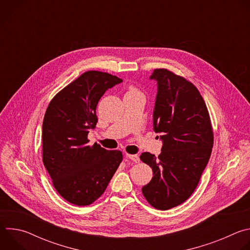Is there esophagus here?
Segmentation results:
<instances>
[{"mask_svg":"<svg viewBox=\"0 0 250 250\" xmlns=\"http://www.w3.org/2000/svg\"><path fill=\"white\" fill-rule=\"evenodd\" d=\"M126 157L129 158L130 160H132V161L135 162V163H138V162L140 161L138 155H136V154H126Z\"/></svg>","mask_w":250,"mask_h":250,"instance_id":"esophagus-1","label":"esophagus"}]
</instances>
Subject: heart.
Returning <instances> with one entry per match:
<instances>
[{
    "label": "heart",
    "instance_id": "obj_1",
    "mask_svg": "<svg viewBox=\"0 0 250 250\" xmlns=\"http://www.w3.org/2000/svg\"><path fill=\"white\" fill-rule=\"evenodd\" d=\"M127 93H129V94H130V93H139V92H138L134 87H130V88L128 89Z\"/></svg>",
    "mask_w": 250,
    "mask_h": 250
}]
</instances>
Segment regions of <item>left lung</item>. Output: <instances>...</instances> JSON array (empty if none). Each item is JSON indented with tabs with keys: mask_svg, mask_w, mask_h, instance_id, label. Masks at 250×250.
<instances>
[{
	"mask_svg": "<svg viewBox=\"0 0 250 250\" xmlns=\"http://www.w3.org/2000/svg\"><path fill=\"white\" fill-rule=\"evenodd\" d=\"M150 79L157 81L153 128L163 142L156 157L140 155L152 168L151 181L141 191L157 209H169L184 203L195 191L213 145L207 105L199 90L184 77L160 68Z\"/></svg>",
	"mask_w": 250,
	"mask_h": 250,
	"instance_id": "obj_1",
	"label": "left lung"
}]
</instances>
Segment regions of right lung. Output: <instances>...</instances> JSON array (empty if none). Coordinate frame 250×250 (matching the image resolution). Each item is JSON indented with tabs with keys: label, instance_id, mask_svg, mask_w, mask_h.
Returning a JSON list of instances; mask_svg holds the SVG:
<instances>
[{
	"label": "right lung",
	"instance_id": "right-lung-1",
	"mask_svg": "<svg viewBox=\"0 0 250 250\" xmlns=\"http://www.w3.org/2000/svg\"><path fill=\"white\" fill-rule=\"evenodd\" d=\"M117 76L87 71L50 101L42 124V161L58 194L76 206H88L104 192L123 160L120 150L89 146L97 104Z\"/></svg>",
	"mask_w": 250,
	"mask_h": 250
}]
</instances>
